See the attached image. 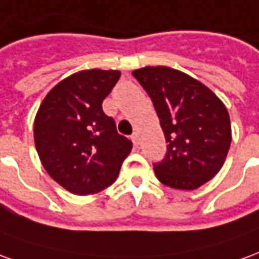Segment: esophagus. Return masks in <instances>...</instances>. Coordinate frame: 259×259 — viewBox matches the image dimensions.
Returning <instances> with one entry per match:
<instances>
[{
    "label": "esophagus",
    "mask_w": 259,
    "mask_h": 259,
    "mask_svg": "<svg viewBox=\"0 0 259 259\" xmlns=\"http://www.w3.org/2000/svg\"><path fill=\"white\" fill-rule=\"evenodd\" d=\"M131 139H133L134 145H135V146H138V145H139V134L134 133L133 137H131Z\"/></svg>",
    "instance_id": "obj_1"
}]
</instances>
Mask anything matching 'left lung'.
<instances>
[{
    "label": "left lung",
    "mask_w": 259,
    "mask_h": 259,
    "mask_svg": "<svg viewBox=\"0 0 259 259\" xmlns=\"http://www.w3.org/2000/svg\"><path fill=\"white\" fill-rule=\"evenodd\" d=\"M153 102L167 142L166 157L156 163L162 184L176 190H197L219 173L232 144L226 106L195 78L157 65L133 71Z\"/></svg>",
    "instance_id": "8db88e82"
}]
</instances>
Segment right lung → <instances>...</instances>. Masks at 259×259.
<instances>
[{
	"label": "right lung",
	"instance_id": "obj_1",
	"mask_svg": "<svg viewBox=\"0 0 259 259\" xmlns=\"http://www.w3.org/2000/svg\"><path fill=\"white\" fill-rule=\"evenodd\" d=\"M117 69H83L60 80L34 117V145L51 179L75 195L114 183L133 142L115 130L102 103L120 79Z\"/></svg>",
	"mask_w": 259,
	"mask_h": 259
}]
</instances>
